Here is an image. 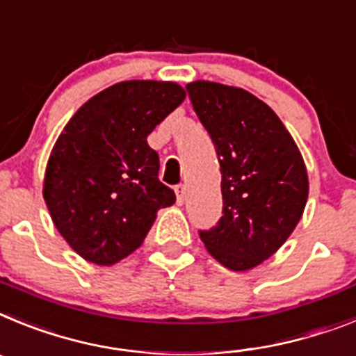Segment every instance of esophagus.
Returning a JSON list of instances; mask_svg holds the SVG:
<instances>
[{
  "label": "esophagus",
  "mask_w": 356,
  "mask_h": 356,
  "mask_svg": "<svg viewBox=\"0 0 356 356\" xmlns=\"http://www.w3.org/2000/svg\"><path fill=\"white\" fill-rule=\"evenodd\" d=\"M175 200H177L179 206L184 204V200H186V186H182V184L175 186Z\"/></svg>",
  "instance_id": "1"
}]
</instances>
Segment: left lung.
Masks as SVG:
<instances>
[{
	"label": "left lung",
	"mask_w": 356,
	"mask_h": 356,
	"mask_svg": "<svg viewBox=\"0 0 356 356\" xmlns=\"http://www.w3.org/2000/svg\"><path fill=\"white\" fill-rule=\"evenodd\" d=\"M220 161L224 215L200 231L209 254L234 272L264 264L289 240L308 200V172L277 114L252 92L209 80L186 86Z\"/></svg>",
	"instance_id": "left-lung-1"
}]
</instances>
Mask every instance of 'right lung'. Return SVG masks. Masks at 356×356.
<instances>
[{
  "mask_svg": "<svg viewBox=\"0 0 356 356\" xmlns=\"http://www.w3.org/2000/svg\"><path fill=\"white\" fill-rule=\"evenodd\" d=\"M184 98L177 82L125 80L89 98L58 134L42 197L80 258L118 264L141 247L157 211L175 202L147 138Z\"/></svg>",
  "mask_w": 356,
  "mask_h": 356,
  "instance_id": "add662e5",
  "label": "right lung"
}]
</instances>
